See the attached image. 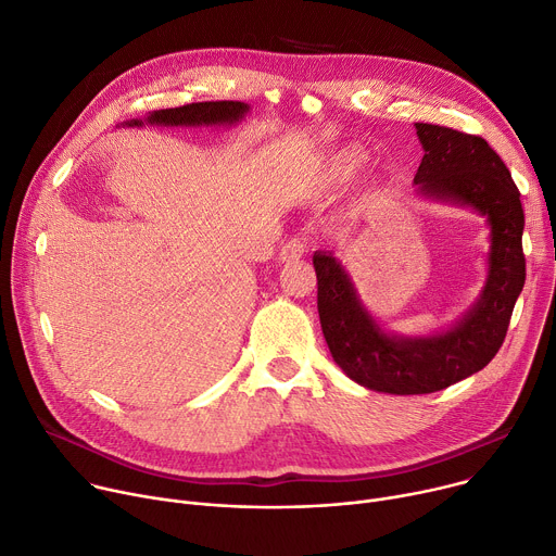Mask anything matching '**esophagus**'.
Here are the masks:
<instances>
[{
	"label": "esophagus",
	"mask_w": 556,
	"mask_h": 556,
	"mask_svg": "<svg viewBox=\"0 0 556 556\" xmlns=\"http://www.w3.org/2000/svg\"><path fill=\"white\" fill-rule=\"evenodd\" d=\"M308 252V241L304 237H292L290 241L283 243L281 252H279V260L281 262H294L301 260Z\"/></svg>",
	"instance_id": "esophagus-1"
}]
</instances>
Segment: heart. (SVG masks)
Returning <instances> with one entry per match:
<instances>
[{
  "label": "heart",
  "mask_w": 556,
  "mask_h": 556,
  "mask_svg": "<svg viewBox=\"0 0 556 556\" xmlns=\"http://www.w3.org/2000/svg\"><path fill=\"white\" fill-rule=\"evenodd\" d=\"M366 164H368V157L357 148L334 150L332 155L324 160V164L315 175V190L334 192L352 186L362 177Z\"/></svg>",
  "instance_id": "1"
}]
</instances>
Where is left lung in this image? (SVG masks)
Returning <instances> with one entry per match:
<instances>
[{"mask_svg":"<svg viewBox=\"0 0 556 556\" xmlns=\"http://www.w3.org/2000/svg\"><path fill=\"white\" fill-rule=\"evenodd\" d=\"M415 128L424 146L417 192L470 208L490 226L488 279L472 308L434 334H392L366 311L332 252L313 255L319 321L334 364L352 381L388 394L437 392L485 368L506 339L526 283V217L506 164L477 135L434 124Z\"/></svg>","mask_w":556,"mask_h":556,"instance_id":"obj_1","label":"left lung"}]
</instances>
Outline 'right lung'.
<instances>
[{
	"instance_id": "right-lung-1",
	"label": "right lung",
	"mask_w": 556,
	"mask_h": 556,
	"mask_svg": "<svg viewBox=\"0 0 556 556\" xmlns=\"http://www.w3.org/2000/svg\"><path fill=\"white\" fill-rule=\"evenodd\" d=\"M243 102H199L179 109L150 113L146 119H130L126 126H235L248 115Z\"/></svg>"
}]
</instances>
